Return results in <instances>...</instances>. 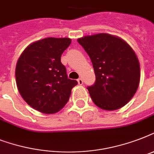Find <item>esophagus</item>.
<instances>
[{"mask_svg": "<svg viewBox=\"0 0 154 154\" xmlns=\"http://www.w3.org/2000/svg\"><path fill=\"white\" fill-rule=\"evenodd\" d=\"M77 82H78V84H79L80 85H83V80H82V78H79V79L77 80Z\"/></svg>", "mask_w": 154, "mask_h": 154, "instance_id": "esophagus-1", "label": "esophagus"}]
</instances>
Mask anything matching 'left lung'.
Here are the masks:
<instances>
[{
	"mask_svg": "<svg viewBox=\"0 0 154 154\" xmlns=\"http://www.w3.org/2000/svg\"><path fill=\"white\" fill-rule=\"evenodd\" d=\"M77 42L94 66L96 82L87 89L94 104L109 111L126 105L140 83V64L135 52L124 40L108 33L85 36Z\"/></svg>",
	"mask_w": 154,
	"mask_h": 154,
	"instance_id": "left-lung-1",
	"label": "left lung"
}]
</instances>
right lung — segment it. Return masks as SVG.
I'll return each mask as SVG.
<instances>
[{
	"mask_svg": "<svg viewBox=\"0 0 154 154\" xmlns=\"http://www.w3.org/2000/svg\"><path fill=\"white\" fill-rule=\"evenodd\" d=\"M70 38L48 37L33 42L20 54L16 65L18 91L34 109L55 113L69 99L77 82L68 78L60 62L63 52L71 44Z\"/></svg>",
	"mask_w": 154,
	"mask_h": 154,
	"instance_id": "1",
	"label": "right lung"
}]
</instances>
